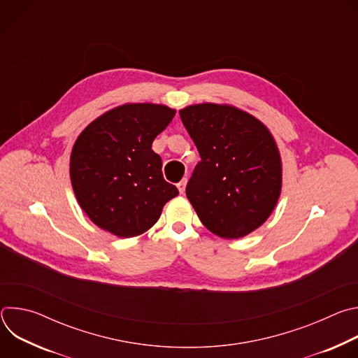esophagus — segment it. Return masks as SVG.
Listing matches in <instances>:
<instances>
[{
  "label": "esophagus",
  "instance_id": "1",
  "mask_svg": "<svg viewBox=\"0 0 358 358\" xmlns=\"http://www.w3.org/2000/svg\"><path fill=\"white\" fill-rule=\"evenodd\" d=\"M177 187H178L180 194H184V192H185V187H187V178H182V180L177 184Z\"/></svg>",
  "mask_w": 358,
  "mask_h": 358
}]
</instances>
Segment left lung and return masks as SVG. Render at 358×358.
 I'll return each mask as SVG.
<instances>
[{
  "label": "left lung",
  "mask_w": 358,
  "mask_h": 358,
  "mask_svg": "<svg viewBox=\"0 0 358 358\" xmlns=\"http://www.w3.org/2000/svg\"><path fill=\"white\" fill-rule=\"evenodd\" d=\"M180 116L201 157L185 188L201 222L225 239L259 228L282 191L280 152L268 127L229 105H191Z\"/></svg>",
  "instance_id": "obj_1"
}]
</instances>
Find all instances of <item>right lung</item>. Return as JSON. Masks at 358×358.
Segmentation results:
<instances>
[{
    "instance_id": "obj_1",
    "label": "right lung",
    "mask_w": 358,
    "mask_h": 358,
    "mask_svg": "<svg viewBox=\"0 0 358 358\" xmlns=\"http://www.w3.org/2000/svg\"><path fill=\"white\" fill-rule=\"evenodd\" d=\"M174 115L164 105L127 103L99 116L79 134L71 181L80 208L99 228L119 238L141 235L178 195L163 177L162 157L151 150Z\"/></svg>"
}]
</instances>
